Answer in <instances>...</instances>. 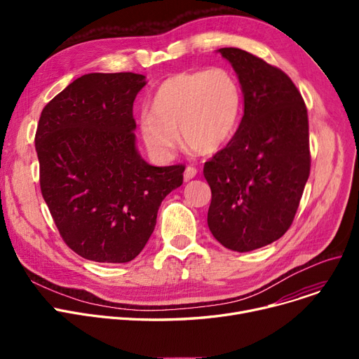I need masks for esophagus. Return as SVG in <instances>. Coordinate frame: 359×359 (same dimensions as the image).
I'll return each mask as SVG.
<instances>
[{
  "label": "esophagus",
  "instance_id": "obj_1",
  "mask_svg": "<svg viewBox=\"0 0 359 359\" xmlns=\"http://www.w3.org/2000/svg\"><path fill=\"white\" fill-rule=\"evenodd\" d=\"M196 175H198V170H196V167H194V165H187V167L184 168V175H183V177H184V180H186V182H189V180H192Z\"/></svg>",
  "mask_w": 359,
  "mask_h": 359
}]
</instances>
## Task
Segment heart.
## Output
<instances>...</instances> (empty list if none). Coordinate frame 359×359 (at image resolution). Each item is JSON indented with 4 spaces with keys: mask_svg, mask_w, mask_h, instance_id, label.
<instances>
[{
    "mask_svg": "<svg viewBox=\"0 0 359 359\" xmlns=\"http://www.w3.org/2000/svg\"><path fill=\"white\" fill-rule=\"evenodd\" d=\"M241 111V88L224 67L183 71L165 79L149 100L141 119L147 147L168 157L184 142L199 153H214L233 137Z\"/></svg>",
    "mask_w": 359,
    "mask_h": 359,
    "instance_id": "heart-1",
    "label": "heart"
}]
</instances>
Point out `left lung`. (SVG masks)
<instances>
[{
  "instance_id": "left-lung-1",
  "label": "left lung",
  "mask_w": 359,
  "mask_h": 359,
  "mask_svg": "<svg viewBox=\"0 0 359 359\" xmlns=\"http://www.w3.org/2000/svg\"><path fill=\"white\" fill-rule=\"evenodd\" d=\"M219 53L237 72L244 115L230 142L203 165L208 227L234 252H250L291 227L310 176L309 115L288 75L237 48Z\"/></svg>"
}]
</instances>
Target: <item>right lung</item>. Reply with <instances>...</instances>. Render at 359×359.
Instances as JSON below:
<instances>
[{"label":"right lung","mask_w":359,"mask_h":359,"mask_svg":"<svg viewBox=\"0 0 359 359\" xmlns=\"http://www.w3.org/2000/svg\"><path fill=\"white\" fill-rule=\"evenodd\" d=\"M144 86L141 74H86L37 123L42 196L67 246L88 260L135 259L163 199L183 183V164L154 167L138 154L132 107Z\"/></svg>","instance_id":"1"}]
</instances>
